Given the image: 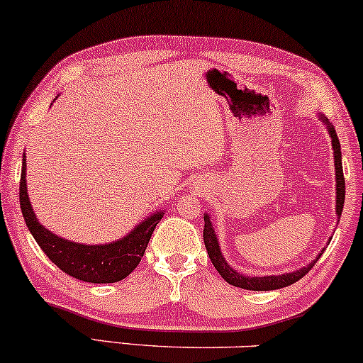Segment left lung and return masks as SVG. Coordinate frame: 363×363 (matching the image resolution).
I'll return each instance as SVG.
<instances>
[{
    "label": "left lung",
    "instance_id": "8db88e82",
    "mask_svg": "<svg viewBox=\"0 0 363 363\" xmlns=\"http://www.w3.org/2000/svg\"><path fill=\"white\" fill-rule=\"evenodd\" d=\"M328 125V132L330 137H332V145H333V155H335V171H337V216L340 218L342 211H343V203H345V177H343V169H342V152H340V142H338L337 132L332 123H328L327 118H323ZM203 238H204V245L206 250H208V255L211 258V263L214 264V268L218 269L219 274L226 279L229 284L238 288H245V290H253V291H269V290H278V288H284L290 286V284L296 283L298 279H301L306 273L313 268L316 261L320 259V253L318 258H316L313 263H310L305 268L296 269L293 273H286V274H279V277H242L233 269L226 261H224L221 250H219L218 240H216L213 224L209 221V216H204V229H203Z\"/></svg>",
    "mask_w": 363,
    "mask_h": 363
}]
</instances>
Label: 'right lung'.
<instances>
[{"mask_svg":"<svg viewBox=\"0 0 363 363\" xmlns=\"http://www.w3.org/2000/svg\"><path fill=\"white\" fill-rule=\"evenodd\" d=\"M26 159L23 155L20 179V206L26 226L35 241L48 256L50 261L58 266L63 273L86 283H116L127 278L140 263L145 247L149 245L155 226L162 219L164 213H155L139 224L123 240L102 246H86L55 236L43 228L31 209L28 192H26Z\"/></svg>","mask_w":363,"mask_h":363,"instance_id":"1","label":"right lung"}]
</instances>
